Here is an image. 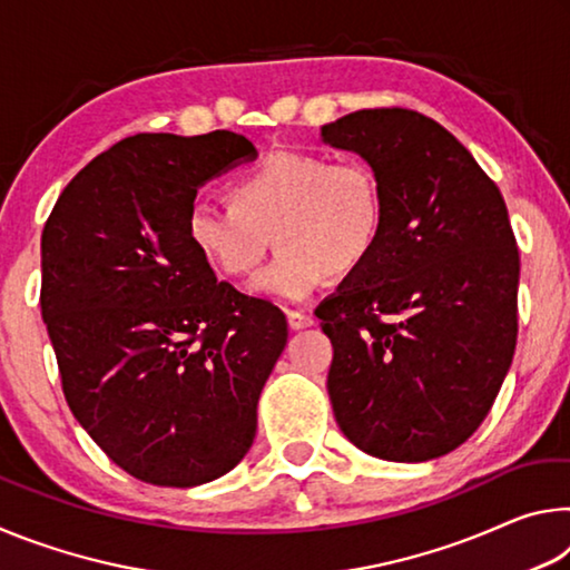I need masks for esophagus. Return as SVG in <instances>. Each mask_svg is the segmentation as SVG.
Here are the masks:
<instances>
[{"mask_svg":"<svg viewBox=\"0 0 570 570\" xmlns=\"http://www.w3.org/2000/svg\"><path fill=\"white\" fill-rule=\"evenodd\" d=\"M286 322L294 332H298V330H306V326H312L314 316L306 314V312H286Z\"/></svg>","mask_w":570,"mask_h":570,"instance_id":"1","label":"esophagus"}]
</instances>
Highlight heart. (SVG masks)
Listing matches in <instances>:
<instances>
[{
  "label": "heart",
  "instance_id": "1",
  "mask_svg": "<svg viewBox=\"0 0 570 570\" xmlns=\"http://www.w3.org/2000/svg\"><path fill=\"white\" fill-rule=\"evenodd\" d=\"M230 204L193 200L186 234L226 276H246L272 236V264L254 276L262 296L302 302L326 276L362 268L380 244L384 204L377 176L360 160L276 150L230 180Z\"/></svg>",
  "mask_w": 570,
  "mask_h": 570
}]
</instances>
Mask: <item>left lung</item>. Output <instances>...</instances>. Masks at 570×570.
<instances>
[{"instance_id": "left-lung-1", "label": "left lung", "mask_w": 570, "mask_h": 570, "mask_svg": "<svg viewBox=\"0 0 570 570\" xmlns=\"http://www.w3.org/2000/svg\"><path fill=\"white\" fill-rule=\"evenodd\" d=\"M377 176L380 244L316 306L336 424L366 455L424 462L493 407L518 336L520 258L505 200L455 135L404 108L322 128Z\"/></svg>"}]
</instances>
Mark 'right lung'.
<instances>
[{
  "instance_id": "1",
  "label": "right lung",
  "mask_w": 570,
  "mask_h": 570,
  "mask_svg": "<svg viewBox=\"0 0 570 570\" xmlns=\"http://www.w3.org/2000/svg\"><path fill=\"white\" fill-rule=\"evenodd\" d=\"M258 156L230 130L140 132L67 183L42 230V320L75 420L163 488L234 470L286 316L220 282L186 234L198 188Z\"/></svg>"
}]
</instances>
